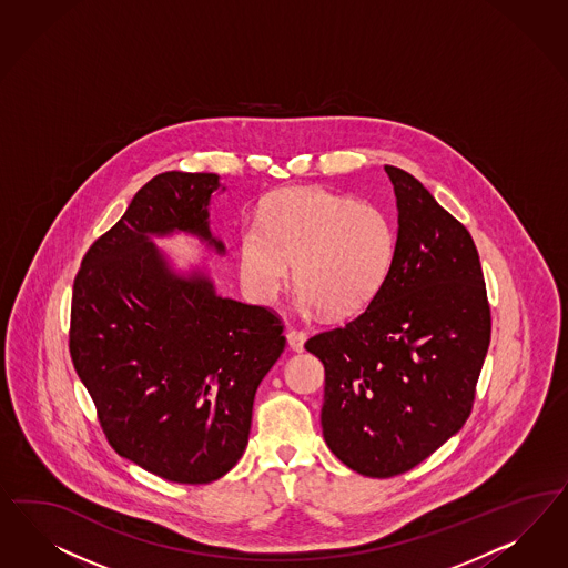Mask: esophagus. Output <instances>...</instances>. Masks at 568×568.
Here are the masks:
<instances>
[{"label":"esophagus","instance_id":"1","mask_svg":"<svg viewBox=\"0 0 568 568\" xmlns=\"http://www.w3.org/2000/svg\"><path fill=\"white\" fill-rule=\"evenodd\" d=\"M286 341H288V345L296 353H301L303 348H305V341H307V332H303V329L291 328L286 332Z\"/></svg>","mask_w":568,"mask_h":568}]
</instances>
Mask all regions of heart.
Segmentation results:
<instances>
[{"label": "heart", "instance_id": "heart-1", "mask_svg": "<svg viewBox=\"0 0 568 568\" xmlns=\"http://www.w3.org/2000/svg\"><path fill=\"white\" fill-rule=\"evenodd\" d=\"M258 230L240 236V277L258 303H274L293 263L305 310L341 317L366 307L385 282L395 234L385 213L326 187H284L263 202Z\"/></svg>", "mask_w": 568, "mask_h": 568}]
</instances>
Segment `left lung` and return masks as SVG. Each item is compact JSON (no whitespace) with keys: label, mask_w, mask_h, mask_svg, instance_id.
I'll return each instance as SVG.
<instances>
[{"label":"left lung","mask_w":568,"mask_h":568,"mask_svg":"<svg viewBox=\"0 0 568 568\" xmlns=\"http://www.w3.org/2000/svg\"><path fill=\"white\" fill-rule=\"evenodd\" d=\"M397 196L393 261L367 310L305 348L326 369L329 452L374 478L402 475L468 420L491 341L470 232L414 175L385 166Z\"/></svg>","instance_id":"1"}]
</instances>
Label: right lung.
Here are the masks:
<instances>
[{"mask_svg":"<svg viewBox=\"0 0 568 568\" xmlns=\"http://www.w3.org/2000/svg\"><path fill=\"white\" fill-rule=\"evenodd\" d=\"M217 187L215 173L152 178L83 256L71 303V359L112 449L185 485L236 466L256 386L286 345L274 312L175 274L150 240L185 232L223 255L209 230Z\"/></svg>","mask_w":568,"mask_h":568,"instance_id":"obj_1","label":"right lung"}]
</instances>
